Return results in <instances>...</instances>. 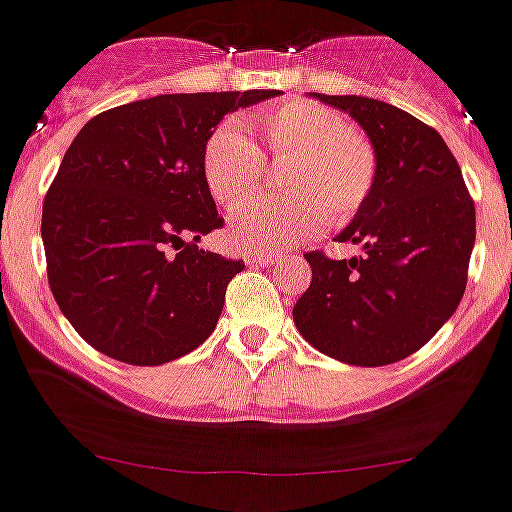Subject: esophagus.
I'll return each instance as SVG.
<instances>
[{"instance_id":"esophagus-1","label":"esophagus","mask_w":512,"mask_h":512,"mask_svg":"<svg viewBox=\"0 0 512 512\" xmlns=\"http://www.w3.org/2000/svg\"><path fill=\"white\" fill-rule=\"evenodd\" d=\"M247 262H250V265H260V267H265V265H272V262H277V255H265V252H252V255H247Z\"/></svg>"}]
</instances>
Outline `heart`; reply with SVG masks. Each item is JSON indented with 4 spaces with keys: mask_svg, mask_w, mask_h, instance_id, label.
Wrapping results in <instances>:
<instances>
[{
    "mask_svg": "<svg viewBox=\"0 0 512 512\" xmlns=\"http://www.w3.org/2000/svg\"><path fill=\"white\" fill-rule=\"evenodd\" d=\"M267 155L282 167V200H247L265 180V155L235 119L210 132L202 150L207 190L222 207L235 210L227 237L240 250H280L350 222L377 185L375 145L337 109L290 97L252 114Z\"/></svg>",
    "mask_w": 512,
    "mask_h": 512,
    "instance_id": "obj_1",
    "label": "heart"
}]
</instances>
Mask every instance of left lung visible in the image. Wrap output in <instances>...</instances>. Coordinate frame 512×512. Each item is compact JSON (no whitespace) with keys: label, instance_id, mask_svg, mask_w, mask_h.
Segmentation results:
<instances>
[{"label":"left lung","instance_id":"left-lung-1","mask_svg":"<svg viewBox=\"0 0 512 512\" xmlns=\"http://www.w3.org/2000/svg\"><path fill=\"white\" fill-rule=\"evenodd\" d=\"M315 97L362 124L380 172L367 205L337 235L365 252L352 260L305 252L312 282L292 317L327 357L390 365L420 350L458 310L475 245V202L430 124L380 99Z\"/></svg>","mask_w":512,"mask_h":512}]
</instances>
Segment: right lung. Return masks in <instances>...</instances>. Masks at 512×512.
<instances>
[{
    "mask_svg": "<svg viewBox=\"0 0 512 512\" xmlns=\"http://www.w3.org/2000/svg\"><path fill=\"white\" fill-rule=\"evenodd\" d=\"M280 94H160L84 124L44 195L47 280L74 330L127 365L195 350L220 320L245 262L197 240L225 225L202 175L220 119Z\"/></svg>",
    "mask_w": 512,
    "mask_h": 512,
    "instance_id": "add662e5",
    "label": "right lung"
}]
</instances>
